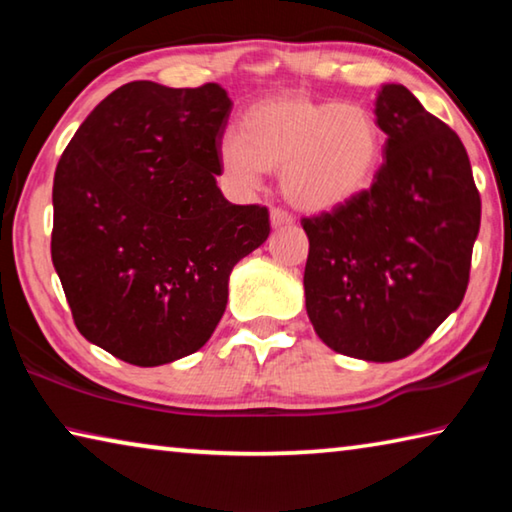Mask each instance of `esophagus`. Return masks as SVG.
<instances>
[{"mask_svg": "<svg viewBox=\"0 0 512 512\" xmlns=\"http://www.w3.org/2000/svg\"><path fill=\"white\" fill-rule=\"evenodd\" d=\"M271 225L277 230V228H289V225H293V216L287 214L284 210H280V207H273L271 210Z\"/></svg>", "mask_w": 512, "mask_h": 512, "instance_id": "esophagus-1", "label": "esophagus"}]
</instances>
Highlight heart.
I'll use <instances>...</instances> for the list:
<instances>
[{"label":"heart","instance_id":"heart-1","mask_svg":"<svg viewBox=\"0 0 512 512\" xmlns=\"http://www.w3.org/2000/svg\"><path fill=\"white\" fill-rule=\"evenodd\" d=\"M381 162V131L357 103L289 92L246 110L239 137H225L219 164L228 183L253 192L264 171H282L287 201L309 214L332 212L366 192Z\"/></svg>","mask_w":512,"mask_h":512}]
</instances>
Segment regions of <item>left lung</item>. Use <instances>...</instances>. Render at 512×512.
Instances as JSON below:
<instances>
[{"mask_svg": "<svg viewBox=\"0 0 512 512\" xmlns=\"http://www.w3.org/2000/svg\"><path fill=\"white\" fill-rule=\"evenodd\" d=\"M384 164L354 201L302 219L307 316L327 348L409 357L463 302L481 198L458 135L400 83L381 85Z\"/></svg>", "mask_w": 512, "mask_h": 512, "instance_id": "obj_1", "label": "left lung"}]
</instances>
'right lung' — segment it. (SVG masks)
I'll return each mask as SVG.
<instances>
[{
	"label": "right lung",
	"instance_id": "add662e5",
	"mask_svg": "<svg viewBox=\"0 0 512 512\" xmlns=\"http://www.w3.org/2000/svg\"><path fill=\"white\" fill-rule=\"evenodd\" d=\"M230 110L216 83H126L58 160L51 262L79 332L133 366L201 350L232 268L271 232L266 207L216 187Z\"/></svg>",
	"mask_w": 512,
	"mask_h": 512
}]
</instances>
